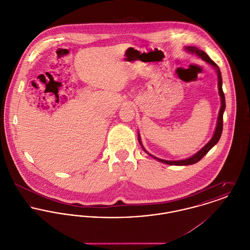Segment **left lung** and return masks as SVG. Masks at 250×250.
Listing matches in <instances>:
<instances>
[{
	"mask_svg": "<svg viewBox=\"0 0 250 250\" xmlns=\"http://www.w3.org/2000/svg\"><path fill=\"white\" fill-rule=\"evenodd\" d=\"M188 51L191 52V53H195L197 56H199L203 61L207 62L209 64H211L212 66H214V68L216 69L217 71V76H218V91H219V95H220V98H221V107L219 109V113H218V118H217V124H216V128H215V131H214V137L212 138V140L207 143L198 153H196L195 155H193L192 157L188 158V159H186V160H182V161H165V160H162V159H157L156 157H153L152 155H149L152 156L153 158L157 159L158 161L164 163V164H167V165H171V166H188V165H193L197 162H199L212 148L213 146L215 145L217 142L219 141L220 139V136H221V133H222V127H223V112H224V109H225V96H224V93H223V90H222V79H221V73L220 70L218 68V66L214 63V62L210 59V57L203 51L201 50H198L196 48H193V47H188L187 48ZM139 142L141 143V138H140V135H139ZM144 149V148H143ZM145 151V149H144ZM146 152V151H145ZM147 153V152H146Z\"/></svg>",
	"mask_w": 250,
	"mask_h": 250,
	"instance_id": "left-lung-1",
	"label": "left lung"
}]
</instances>
